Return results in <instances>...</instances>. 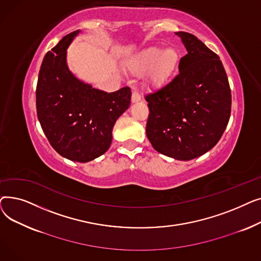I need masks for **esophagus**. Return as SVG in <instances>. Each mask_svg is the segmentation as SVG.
Here are the masks:
<instances>
[{"label":"esophagus","instance_id":"34e87169","mask_svg":"<svg viewBox=\"0 0 261 261\" xmlns=\"http://www.w3.org/2000/svg\"><path fill=\"white\" fill-rule=\"evenodd\" d=\"M141 99H142V96L139 94V92L134 91V92L132 93V97H131L132 102H133V103H135V102H139V101H141Z\"/></svg>","mask_w":261,"mask_h":261}]
</instances>
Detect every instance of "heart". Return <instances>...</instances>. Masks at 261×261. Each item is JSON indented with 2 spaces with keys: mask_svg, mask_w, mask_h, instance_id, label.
<instances>
[{
  "mask_svg": "<svg viewBox=\"0 0 261 261\" xmlns=\"http://www.w3.org/2000/svg\"><path fill=\"white\" fill-rule=\"evenodd\" d=\"M180 54L174 47L150 46L131 57L126 65L132 73L140 75L150 70L148 82L160 85L169 79L179 64Z\"/></svg>",
  "mask_w": 261,
  "mask_h": 261,
  "instance_id": "b5f03b06",
  "label": "heart"
}]
</instances>
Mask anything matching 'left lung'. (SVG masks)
Listing matches in <instances>:
<instances>
[{
	"label": "left lung",
	"instance_id": "1",
	"mask_svg": "<svg viewBox=\"0 0 261 261\" xmlns=\"http://www.w3.org/2000/svg\"><path fill=\"white\" fill-rule=\"evenodd\" d=\"M187 55L179 75L148 94L146 133L158 152L179 160L196 159L215 147L230 116L228 79L219 56L196 36L179 32Z\"/></svg>",
	"mask_w": 261,
	"mask_h": 261
}]
</instances>
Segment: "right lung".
Segmentation results:
<instances>
[{
	"label": "right lung",
	"mask_w": 261,
	"mask_h": 261,
	"mask_svg": "<svg viewBox=\"0 0 261 261\" xmlns=\"http://www.w3.org/2000/svg\"><path fill=\"white\" fill-rule=\"evenodd\" d=\"M80 33L66 35L44 56L36 103L40 125L51 147L67 160L87 163L111 146L114 123L129 108L131 90L126 87L107 93L70 71L66 50Z\"/></svg>",
	"instance_id": "right-lung-1"
}]
</instances>
